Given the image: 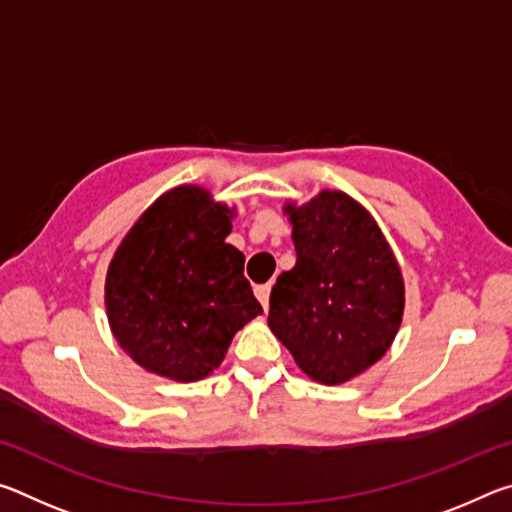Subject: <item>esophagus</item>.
Returning a JSON list of instances; mask_svg holds the SVG:
<instances>
[{"label": "esophagus", "mask_w": 512, "mask_h": 512, "mask_svg": "<svg viewBox=\"0 0 512 512\" xmlns=\"http://www.w3.org/2000/svg\"><path fill=\"white\" fill-rule=\"evenodd\" d=\"M255 296H257L259 302H262V307L268 309V298H271V284H259V287H255Z\"/></svg>", "instance_id": "obj_1"}]
</instances>
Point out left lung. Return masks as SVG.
Here are the masks:
<instances>
[{
	"instance_id": "obj_1",
	"label": "left lung",
	"mask_w": 512,
	"mask_h": 512,
	"mask_svg": "<svg viewBox=\"0 0 512 512\" xmlns=\"http://www.w3.org/2000/svg\"><path fill=\"white\" fill-rule=\"evenodd\" d=\"M296 266L277 277L268 327L320 384L361 375L391 348L404 280L375 219L343 192L287 205Z\"/></svg>"
}]
</instances>
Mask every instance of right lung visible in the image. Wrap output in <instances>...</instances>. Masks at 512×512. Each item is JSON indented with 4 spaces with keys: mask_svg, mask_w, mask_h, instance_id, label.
<instances>
[{
    "mask_svg": "<svg viewBox=\"0 0 512 512\" xmlns=\"http://www.w3.org/2000/svg\"><path fill=\"white\" fill-rule=\"evenodd\" d=\"M228 205L180 185L121 241L106 275L112 334L142 368L173 381L210 375L241 327L262 314L244 255L225 244Z\"/></svg>",
    "mask_w": 512,
    "mask_h": 512,
    "instance_id": "add662e5",
    "label": "right lung"
}]
</instances>
